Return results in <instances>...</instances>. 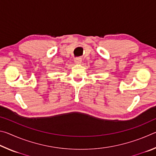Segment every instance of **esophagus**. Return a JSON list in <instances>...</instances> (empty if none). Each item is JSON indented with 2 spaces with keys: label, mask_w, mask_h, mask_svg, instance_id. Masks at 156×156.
<instances>
[{
  "label": "esophagus",
  "mask_w": 156,
  "mask_h": 156,
  "mask_svg": "<svg viewBox=\"0 0 156 156\" xmlns=\"http://www.w3.org/2000/svg\"><path fill=\"white\" fill-rule=\"evenodd\" d=\"M74 62L76 63V64H80L82 62V58H76L74 59Z\"/></svg>",
  "instance_id": "34e87169"
}]
</instances>
